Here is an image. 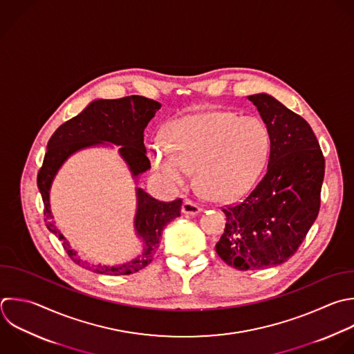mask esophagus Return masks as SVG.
<instances>
[{
	"label": "esophagus",
	"instance_id": "obj_1",
	"mask_svg": "<svg viewBox=\"0 0 354 354\" xmlns=\"http://www.w3.org/2000/svg\"><path fill=\"white\" fill-rule=\"evenodd\" d=\"M181 212L184 214H192L194 216V214H198L201 212V207H199V205H196L191 201H184L183 206H181Z\"/></svg>",
	"mask_w": 354,
	"mask_h": 354
}]
</instances>
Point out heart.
I'll return each instance as SVG.
<instances>
[{
    "label": "heart",
    "mask_w": 354,
    "mask_h": 354,
    "mask_svg": "<svg viewBox=\"0 0 354 354\" xmlns=\"http://www.w3.org/2000/svg\"><path fill=\"white\" fill-rule=\"evenodd\" d=\"M270 152L267 126L254 116L202 112L181 118L167 129V140L149 147L153 169L173 188L184 187L196 169L203 191L230 201L249 189Z\"/></svg>",
    "instance_id": "b5f03b06"
}]
</instances>
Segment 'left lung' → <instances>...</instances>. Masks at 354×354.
I'll use <instances>...</instances> for the list:
<instances>
[{"label": "left lung", "instance_id": "8db88e82", "mask_svg": "<svg viewBox=\"0 0 354 354\" xmlns=\"http://www.w3.org/2000/svg\"><path fill=\"white\" fill-rule=\"evenodd\" d=\"M270 134L267 170L227 223L216 252L246 271L278 266L295 254L317 218L325 160L310 124L267 94L248 97Z\"/></svg>", "mask_w": 354, "mask_h": 354}]
</instances>
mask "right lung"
Segmentation results:
<instances>
[{
  "label": "right lung",
  "instance_id": "obj_1",
  "mask_svg": "<svg viewBox=\"0 0 354 354\" xmlns=\"http://www.w3.org/2000/svg\"><path fill=\"white\" fill-rule=\"evenodd\" d=\"M160 104L141 97L130 95L119 100H97L91 102L80 115L64 123L53 134L47 145L43 166L37 174V187L44 202V216L48 230L62 242L69 257L86 270L106 275H129L147 267L159 246L163 228L181 213V199L160 202L148 195L142 188H136L137 213L134 227L142 242V253L124 264L102 266L84 261L79 253L71 248L69 241L51 221L54 218L50 205V188L61 166L75 152L111 142L119 145V153L127 163L133 177H138L151 169L144 145V131L160 109Z\"/></svg>",
  "mask_w": 354,
  "mask_h": 354
}]
</instances>
